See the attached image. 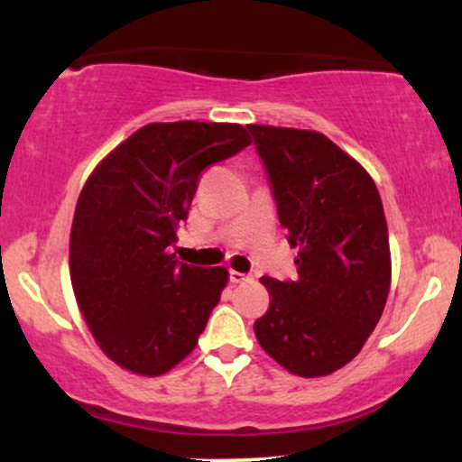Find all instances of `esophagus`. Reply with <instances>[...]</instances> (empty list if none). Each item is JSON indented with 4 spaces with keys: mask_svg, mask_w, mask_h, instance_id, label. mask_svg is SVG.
<instances>
[{
    "mask_svg": "<svg viewBox=\"0 0 462 462\" xmlns=\"http://www.w3.org/2000/svg\"><path fill=\"white\" fill-rule=\"evenodd\" d=\"M245 280H249L247 273H241V272H236V269H230V282L241 284V282H245Z\"/></svg>",
    "mask_w": 462,
    "mask_h": 462,
    "instance_id": "34e87169",
    "label": "esophagus"
}]
</instances>
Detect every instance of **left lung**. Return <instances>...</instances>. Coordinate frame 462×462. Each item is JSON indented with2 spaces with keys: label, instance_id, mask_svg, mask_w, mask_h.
Masks as SVG:
<instances>
[{
  "label": "left lung",
  "instance_id": "obj_1",
  "mask_svg": "<svg viewBox=\"0 0 462 462\" xmlns=\"http://www.w3.org/2000/svg\"><path fill=\"white\" fill-rule=\"evenodd\" d=\"M267 169L298 278H264L272 304L254 323L275 363L301 378L341 369L363 349L391 289L383 199L374 180L312 130L247 125Z\"/></svg>",
  "mask_w": 462,
  "mask_h": 462
}]
</instances>
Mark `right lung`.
Returning a JSON list of instances; mask_svg holds the SVG:
<instances>
[{
	"label": "right lung",
	"instance_id": "right-lung-1",
	"mask_svg": "<svg viewBox=\"0 0 462 462\" xmlns=\"http://www.w3.org/2000/svg\"><path fill=\"white\" fill-rule=\"evenodd\" d=\"M249 143L238 124H150L88 176L73 215L69 272L88 330L119 367L161 375L198 346L227 269L184 264L169 247L201 171Z\"/></svg>",
	"mask_w": 462,
	"mask_h": 462
}]
</instances>
